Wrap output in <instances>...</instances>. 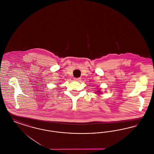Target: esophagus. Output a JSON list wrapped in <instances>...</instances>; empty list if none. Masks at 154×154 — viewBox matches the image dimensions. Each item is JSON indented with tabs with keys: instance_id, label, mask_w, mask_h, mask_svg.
Segmentation results:
<instances>
[{
	"instance_id": "34e87169",
	"label": "esophagus",
	"mask_w": 154,
	"mask_h": 154,
	"mask_svg": "<svg viewBox=\"0 0 154 154\" xmlns=\"http://www.w3.org/2000/svg\"><path fill=\"white\" fill-rule=\"evenodd\" d=\"M80 78H74V80L75 81H80Z\"/></svg>"
}]
</instances>
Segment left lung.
<instances>
[{"label":"left lung","instance_id":"left-lung-1","mask_svg":"<svg viewBox=\"0 0 154 154\" xmlns=\"http://www.w3.org/2000/svg\"><path fill=\"white\" fill-rule=\"evenodd\" d=\"M96 92H97V93H99V94H100L101 92H100V90H99V91H97Z\"/></svg>","mask_w":154,"mask_h":154}]
</instances>
